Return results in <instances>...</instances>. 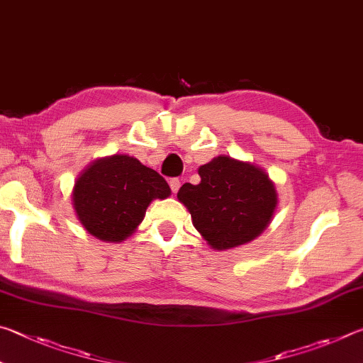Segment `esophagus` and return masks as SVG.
Returning a JSON list of instances; mask_svg holds the SVG:
<instances>
[{
    "label": "esophagus",
    "mask_w": 363,
    "mask_h": 363,
    "mask_svg": "<svg viewBox=\"0 0 363 363\" xmlns=\"http://www.w3.org/2000/svg\"><path fill=\"white\" fill-rule=\"evenodd\" d=\"M169 187H171V190H173V194H176L181 187V181L177 179V177H173V179H169Z\"/></svg>",
    "instance_id": "34e87169"
}]
</instances>
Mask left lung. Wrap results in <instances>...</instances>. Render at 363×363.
<instances>
[{
  "label": "left lung",
  "instance_id": "obj_1",
  "mask_svg": "<svg viewBox=\"0 0 363 363\" xmlns=\"http://www.w3.org/2000/svg\"><path fill=\"white\" fill-rule=\"evenodd\" d=\"M200 184L186 182L177 199L214 250H230L259 237L277 208L274 182L261 168L216 157L199 168Z\"/></svg>",
  "mask_w": 363,
  "mask_h": 363
}]
</instances>
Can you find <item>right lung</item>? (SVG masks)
I'll return each mask as SVG.
<instances>
[{
  "instance_id": "add662e5",
  "label": "right lung",
  "mask_w": 363,
  "mask_h": 363,
  "mask_svg": "<svg viewBox=\"0 0 363 363\" xmlns=\"http://www.w3.org/2000/svg\"><path fill=\"white\" fill-rule=\"evenodd\" d=\"M171 189L155 169L130 155L96 160L78 177L72 201L79 223L104 242H121L143 223L147 206Z\"/></svg>"
}]
</instances>
